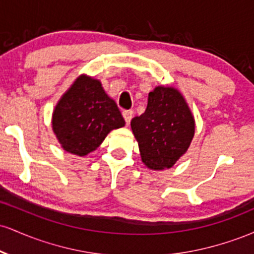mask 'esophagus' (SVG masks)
Segmentation results:
<instances>
[{
	"label": "esophagus",
	"mask_w": 254,
	"mask_h": 254,
	"mask_svg": "<svg viewBox=\"0 0 254 254\" xmlns=\"http://www.w3.org/2000/svg\"><path fill=\"white\" fill-rule=\"evenodd\" d=\"M132 116H133V112L131 110L123 111V117H124L125 122H127V125L130 124V121H131V118H132Z\"/></svg>",
	"instance_id": "esophagus-1"
}]
</instances>
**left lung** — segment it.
<instances>
[{
  "label": "left lung",
  "mask_w": 254,
  "mask_h": 254,
  "mask_svg": "<svg viewBox=\"0 0 254 254\" xmlns=\"http://www.w3.org/2000/svg\"><path fill=\"white\" fill-rule=\"evenodd\" d=\"M131 129L142 161L151 170L171 168L190 147L194 119L176 88L156 87L148 95L144 113L132 118Z\"/></svg>",
  "instance_id": "left-lung-1"
}]
</instances>
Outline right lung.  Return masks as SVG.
<instances>
[{
    "instance_id": "1",
    "label": "right lung",
    "mask_w": 254,
    "mask_h": 254,
    "mask_svg": "<svg viewBox=\"0 0 254 254\" xmlns=\"http://www.w3.org/2000/svg\"><path fill=\"white\" fill-rule=\"evenodd\" d=\"M124 125L117 104L100 81L84 75L58 101L52 116V129L63 149L78 156L97 149L111 130Z\"/></svg>"
}]
</instances>
